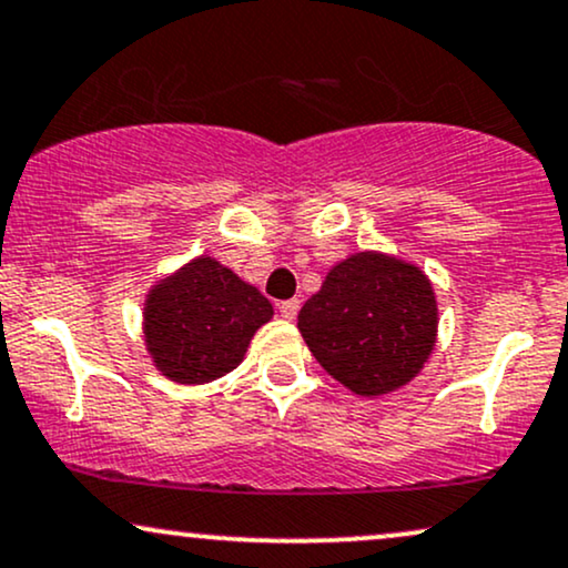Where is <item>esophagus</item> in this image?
Segmentation results:
<instances>
[{"label":"esophagus","mask_w":568,"mask_h":568,"mask_svg":"<svg viewBox=\"0 0 568 568\" xmlns=\"http://www.w3.org/2000/svg\"><path fill=\"white\" fill-rule=\"evenodd\" d=\"M298 306H302V302H298V298H288V302H280L277 310H280V314H283L285 320H293V317H296Z\"/></svg>","instance_id":"esophagus-1"}]
</instances>
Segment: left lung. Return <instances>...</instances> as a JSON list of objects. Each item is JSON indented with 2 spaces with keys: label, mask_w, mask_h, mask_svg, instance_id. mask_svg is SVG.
Returning <instances> with one entry per match:
<instances>
[{
  "label": "left lung",
  "mask_w": 568,
  "mask_h": 568,
  "mask_svg": "<svg viewBox=\"0 0 568 568\" xmlns=\"http://www.w3.org/2000/svg\"><path fill=\"white\" fill-rule=\"evenodd\" d=\"M298 331L333 378L375 396L420 373L436 341V298L413 264L357 254L327 272L298 312Z\"/></svg>",
  "instance_id": "obj_1"
}]
</instances>
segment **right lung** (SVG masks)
<instances>
[{"instance_id":"add662e5","label":"right lung","mask_w":568,"mask_h":568,"mask_svg":"<svg viewBox=\"0 0 568 568\" xmlns=\"http://www.w3.org/2000/svg\"><path fill=\"white\" fill-rule=\"evenodd\" d=\"M272 304L227 266L201 256L150 293L145 338L155 365L180 384L222 378L243 359Z\"/></svg>"}]
</instances>
